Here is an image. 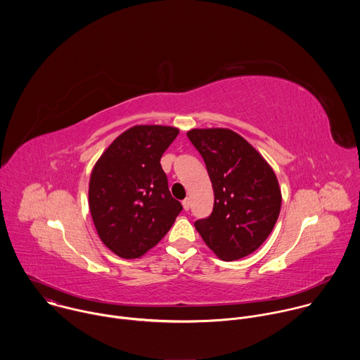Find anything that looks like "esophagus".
<instances>
[{"mask_svg":"<svg viewBox=\"0 0 360 360\" xmlns=\"http://www.w3.org/2000/svg\"><path fill=\"white\" fill-rule=\"evenodd\" d=\"M182 207H184L185 211H189V208H191V199H189V198H186V199L182 200Z\"/></svg>","mask_w":360,"mask_h":360,"instance_id":"obj_1","label":"esophagus"}]
</instances>
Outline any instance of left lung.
<instances>
[{"label":"left lung","instance_id":"left-lung-1","mask_svg":"<svg viewBox=\"0 0 360 360\" xmlns=\"http://www.w3.org/2000/svg\"><path fill=\"white\" fill-rule=\"evenodd\" d=\"M212 182V214L195 222L203 242L225 262L245 258L272 232L282 195L276 175L246 139L226 128L191 129Z\"/></svg>","mask_w":360,"mask_h":360}]
</instances>
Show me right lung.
Masks as SVG:
<instances>
[{"mask_svg": "<svg viewBox=\"0 0 360 360\" xmlns=\"http://www.w3.org/2000/svg\"><path fill=\"white\" fill-rule=\"evenodd\" d=\"M179 134L164 125H135L96 161L88 203L95 229L115 255L135 259L155 246L182 211L160 164Z\"/></svg>", "mask_w": 360, "mask_h": 360, "instance_id": "1", "label": "right lung"}]
</instances>
